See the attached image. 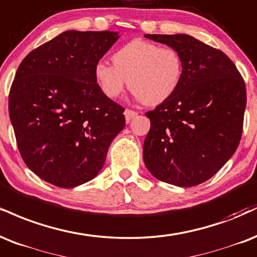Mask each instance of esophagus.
I'll list each match as a JSON object with an SVG mask.
<instances>
[{"mask_svg":"<svg viewBox=\"0 0 257 257\" xmlns=\"http://www.w3.org/2000/svg\"><path fill=\"white\" fill-rule=\"evenodd\" d=\"M137 115H138L137 111H133V110H129V109L124 110V116H125L126 122H131V120L134 118V117Z\"/></svg>","mask_w":257,"mask_h":257,"instance_id":"obj_1","label":"esophagus"}]
</instances>
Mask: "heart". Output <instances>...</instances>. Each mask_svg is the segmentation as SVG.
<instances>
[{"mask_svg":"<svg viewBox=\"0 0 257 257\" xmlns=\"http://www.w3.org/2000/svg\"><path fill=\"white\" fill-rule=\"evenodd\" d=\"M112 62L99 61L94 66L95 82L110 99L118 97L129 83L137 100L158 105L172 97L183 75V62L176 49L141 39L119 48Z\"/></svg>","mask_w":257,"mask_h":257,"instance_id":"heart-1","label":"heart"}]
</instances>
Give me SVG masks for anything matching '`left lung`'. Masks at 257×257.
Masks as SVG:
<instances>
[{
    "label": "left lung",
    "instance_id": "1",
    "mask_svg": "<svg viewBox=\"0 0 257 257\" xmlns=\"http://www.w3.org/2000/svg\"><path fill=\"white\" fill-rule=\"evenodd\" d=\"M179 52L177 91L148 111L144 162L159 181L193 187L220 170L236 152L246 105L245 83L224 52L189 35H145Z\"/></svg>",
    "mask_w": 257,
    "mask_h": 257
}]
</instances>
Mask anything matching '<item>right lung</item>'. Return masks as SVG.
I'll return each instance as SVG.
<instances>
[{"label":"right lung","mask_w":257,"mask_h":257,"mask_svg":"<svg viewBox=\"0 0 257 257\" xmlns=\"http://www.w3.org/2000/svg\"><path fill=\"white\" fill-rule=\"evenodd\" d=\"M119 32L64 31L31 51L9 92V117L31 171L61 188L93 179L124 128V109L100 91L94 66Z\"/></svg>","instance_id":"right-lung-1"}]
</instances>
